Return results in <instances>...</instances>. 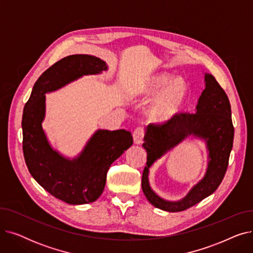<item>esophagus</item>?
<instances>
[{"instance_id": "1", "label": "esophagus", "mask_w": 253, "mask_h": 253, "mask_svg": "<svg viewBox=\"0 0 253 253\" xmlns=\"http://www.w3.org/2000/svg\"><path fill=\"white\" fill-rule=\"evenodd\" d=\"M144 135H145V130L142 126H138L134 129L133 131V139H134V142L139 144L142 142L143 138H144Z\"/></svg>"}]
</instances>
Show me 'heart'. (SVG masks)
<instances>
[{"instance_id":"b5f03b06","label":"heart","mask_w":253,"mask_h":253,"mask_svg":"<svg viewBox=\"0 0 253 253\" xmlns=\"http://www.w3.org/2000/svg\"><path fill=\"white\" fill-rule=\"evenodd\" d=\"M171 80V75H158L145 89L149 95H155L162 91L149 110L150 118L156 122H165L177 114L187 95V85L183 80L178 78L172 82Z\"/></svg>"}]
</instances>
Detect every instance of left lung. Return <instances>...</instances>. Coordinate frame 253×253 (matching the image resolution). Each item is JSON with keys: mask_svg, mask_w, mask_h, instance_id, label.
Here are the masks:
<instances>
[{"mask_svg": "<svg viewBox=\"0 0 253 253\" xmlns=\"http://www.w3.org/2000/svg\"><path fill=\"white\" fill-rule=\"evenodd\" d=\"M205 82L206 87L198 100L196 113H177L167 121L150 124L147 128L142 143L147 150V166L142 172L141 188L150 203L159 209L178 212L201 202L216 191L227 171L234 140L231 104L213 76L205 74ZM190 135L207 140L210 151L209 168L205 178L182 201L169 203L150 189L148 169L157 158Z\"/></svg>", "mask_w": 253, "mask_h": 253, "instance_id": "left-lung-1", "label": "left lung"}]
</instances>
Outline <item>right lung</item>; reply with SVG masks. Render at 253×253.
Listing matches in <instances>:
<instances>
[{"label": "right lung", "mask_w": 253, "mask_h": 253, "mask_svg": "<svg viewBox=\"0 0 253 253\" xmlns=\"http://www.w3.org/2000/svg\"><path fill=\"white\" fill-rule=\"evenodd\" d=\"M108 69L98 57L76 54L55 62L39 77L22 115V150L30 173L52 196L73 205L94 202L102 194L112 163L133 143L126 130H98L74 160L53 150L42 128L45 93L54 91L83 75Z\"/></svg>", "instance_id": "obj_1"}]
</instances>
